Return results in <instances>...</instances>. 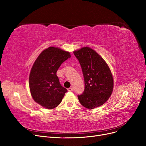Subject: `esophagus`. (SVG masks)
Instances as JSON below:
<instances>
[{
  "label": "esophagus",
  "mask_w": 146,
  "mask_h": 146,
  "mask_svg": "<svg viewBox=\"0 0 146 146\" xmlns=\"http://www.w3.org/2000/svg\"><path fill=\"white\" fill-rule=\"evenodd\" d=\"M68 91H70V92L73 91V88H68Z\"/></svg>",
  "instance_id": "obj_1"
}]
</instances>
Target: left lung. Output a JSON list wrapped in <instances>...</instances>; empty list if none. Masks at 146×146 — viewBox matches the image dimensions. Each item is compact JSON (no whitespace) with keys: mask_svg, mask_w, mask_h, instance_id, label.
<instances>
[{"mask_svg":"<svg viewBox=\"0 0 146 146\" xmlns=\"http://www.w3.org/2000/svg\"><path fill=\"white\" fill-rule=\"evenodd\" d=\"M80 64L85 81V90L78 95L80 104L93 109L105 104L111 95L113 78L108 64L95 50L84 47L74 52Z\"/></svg>","mask_w":146,"mask_h":146,"instance_id":"obj_1","label":"left lung"}]
</instances>
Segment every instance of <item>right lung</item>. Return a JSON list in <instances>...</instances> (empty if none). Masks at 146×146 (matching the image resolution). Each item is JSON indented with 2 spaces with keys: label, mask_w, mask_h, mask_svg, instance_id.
Listing matches in <instances>:
<instances>
[{
  "label": "right lung",
  "mask_w": 146,
  "mask_h": 146,
  "mask_svg": "<svg viewBox=\"0 0 146 146\" xmlns=\"http://www.w3.org/2000/svg\"><path fill=\"white\" fill-rule=\"evenodd\" d=\"M69 58V52L49 47L35 60L30 73L29 87L33 100L42 107L55 108L68 91L61 85L56 72L61 64Z\"/></svg>",
  "instance_id": "add662e5"
}]
</instances>
